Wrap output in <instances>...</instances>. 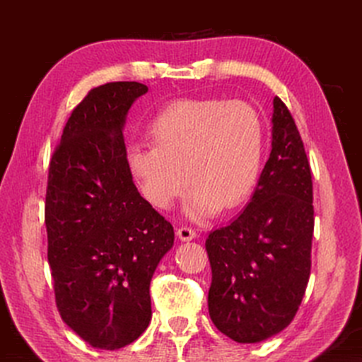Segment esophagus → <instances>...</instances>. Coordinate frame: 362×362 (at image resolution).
I'll return each instance as SVG.
<instances>
[{
	"mask_svg": "<svg viewBox=\"0 0 362 362\" xmlns=\"http://www.w3.org/2000/svg\"><path fill=\"white\" fill-rule=\"evenodd\" d=\"M177 236H179L180 241H192L196 238V231L192 228V226L182 225L179 226V230H177Z\"/></svg>",
	"mask_w": 362,
	"mask_h": 362,
	"instance_id": "1",
	"label": "esophagus"
}]
</instances>
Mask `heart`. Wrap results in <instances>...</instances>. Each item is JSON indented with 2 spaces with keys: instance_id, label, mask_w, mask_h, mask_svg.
Masks as SVG:
<instances>
[{
  "instance_id": "1",
  "label": "heart",
  "mask_w": 362,
  "mask_h": 362,
  "mask_svg": "<svg viewBox=\"0 0 362 362\" xmlns=\"http://www.w3.org/2000/svg\"><path fill=\"white\" fill-rule=\"evenodd\" d=\"M148 134L153 144L127 145L126 164L140 193L158 209H169L188 182L189 217L231 211L259 180L265 134L247 103L177 100L153 116Z\"/></svg>"
}]
</instances>
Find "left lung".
Instances as JSON below:
<instances>
[{"label": "left lung", "mask_w": 362, "mask_h": 362, "mask_svg": "<svg viewBox=\"0 0 362 362\" xmlns=\"http://www.w3.org/2000/svg\"><path fill=\"white\" fill-rule=\"evenodd\" d=\"M272 153L250 203L206 240L209 316L238 343L267 340L296 316L311 269L313 182L302 137L286 103L273 100Z\"/></svg>", "instance_id": "8db88e82"}]
</instances>
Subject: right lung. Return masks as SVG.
<instances>
[{
    "mask_svg": "<svg viewBox=\"0 0 362 362\" xmlns=\"http://www.w3.org/2000/svg\"><path fill=\"white\" fill-rule=\"evenodd\" d=\"M148 88L90 89L73 108L49 163L47 262L64 322L94 348L118 350L151 320L150 281L174 228L144 199L126 164V115Z\"/></svg>",
    "mask_w": 362,
    "mask_h": 362,
    "instance_id": "add662e5",
    "label": "right lung"
}]
</instances>
